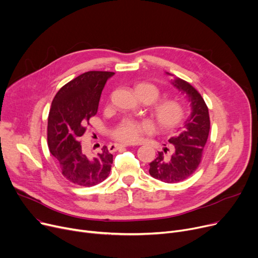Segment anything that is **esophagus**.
<instances>
[{"mask_svg": "<svg viewBox=\"0 0 258 258\" xmlns=\"http://www.w3.org/2000/svg\"><path fill=\"white\" fill-rule=\"evenodd\" d=\"M128 147V145H126V144H114V145H112V146H110V150H112V151H117V150H120V149H124V148H127Z\"/></svg>", "mask_w": 258, "mask_h": 258, "instance_id": "obj_1", "label": "esophagus"}]
</instances>
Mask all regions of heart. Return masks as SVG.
<instances>
[{
  "label": "heart",
  "mask_w": 258,
  "mask_h": 258,
  "mask_svg": "<svg viewBox=\"0 0 258 258\" xmlns=\"http://www.w3.org/2000/svg\"><path fill=\"white\" fill-rule=\"evenodd\" d=\"M135 93L145 102H154L160 96V89L151 82H143L135 86ZM157 125L163 131H171L177 128L184 118V106L175 98L162 99L153 103L151 109ZM154 125L149 120L124 119L112 132L113 139L123 144L139 143L145 134L152 133Z\"/></svg>",
  "instance_id": "heart-1"
}]
</instances>
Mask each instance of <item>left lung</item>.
<instances>
[{
  "label": "left lung",
  "mask_w": 258,
  "mask_h": 258,
  "mask_svg": "<svg viewBox=\"0 0 258 258\" xmlns=\"http://www.w3.org/2000/svg\"><path fill=\"white\" fill-rule=\"evenodd\" d=\"M171 83L188 98L191 113L179 134L169 140L173 145L172 152L168 148L158 152L157 157L150 163L149 173L162 182L177 183L188 178L199 166L208 139L210 120L207 105L198 90L180 78L171 80Z\"/></svg>",
  "instance_id": "left-lung-1"
}]
</instances>
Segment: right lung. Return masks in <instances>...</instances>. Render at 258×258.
Wrapping results in <instances>:
<instances>
[{
  "label": "right lung",
  "instance_id": "obj_1",
  "mask_svg": "<svg viewBox=\"0 0 258 258\" xmlns=\"http://www.w3.org/2000/svg\"><path fill=\"white\" fill-rule=\"evenodd\" d=\"M114 73L90 71L76 77L56 94L48 117V146L62 175L74 184L97 185L108 177L112 154L104 146L88 154L80 144L98 111L102 90Z\"/></svg>",
  "mask_w": 258,
  "mask_h": 258
}]
</instances>
